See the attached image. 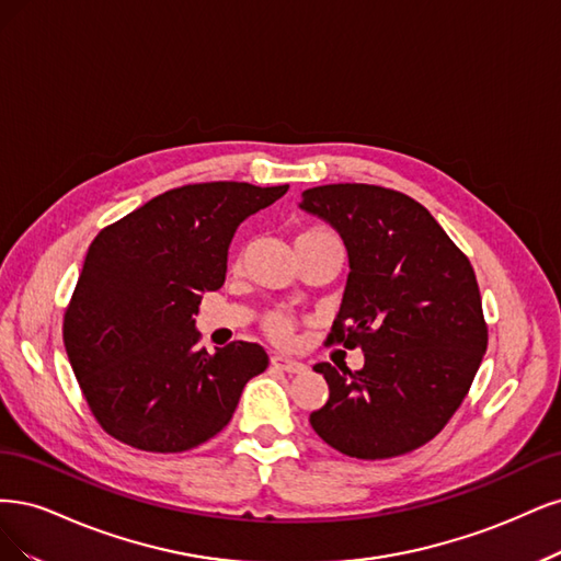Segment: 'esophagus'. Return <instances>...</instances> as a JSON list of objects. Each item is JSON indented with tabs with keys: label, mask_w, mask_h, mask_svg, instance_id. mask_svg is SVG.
<instances>
[{
	"label": "esophagus",
	"mask_w": 561,
	"mask_h": 561,
	"mask_svg": "<svg viewBox=\"0 0 561 561\" xmlns=\"http://www.w3.org/2000/svg\"><path fill=\"white\" fill-rule=\"evenodd\" d=\"M270 364H273L279 370H284V373H305V368H307L305 364H300V360L282 356V354H275L273 358H270Z\"/></svg>",
	"instance_id": "34e87169"
}]
</instances>
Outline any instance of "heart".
<instances>
[{"mask_svg": "<svg viewBox=\"0 0 561 561\" xmlns=\"http://www.w3.org/2000/svg\"><path fill=\"white\" fill-rule=\"evenodd\" d=\"M323 240H337V238L327 228H305L296 234V249L305 247V244H312V242H323ZM259 327H261L263 335L267 340H273L275 345H288L294 337V331H296V319L284 310H267L261 314Z\"/></svg>", "mask_w": 561, "mask_h": 561, "instance_id": "heart-1", "label": "heart"}]
</instances>
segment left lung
<instances>
[{
	"mask_svg": "<svg viewBox=\"0 0 561 561\" xmlns=\"http://www.w3.org/2000/svg\"><path fill=\"white\" fill-rule=\"evenodd\" d=\"M300 207L327 219L350 254L327 345L366 354L356 373L314 366L329 401L310 424L347 457L408 455L445 428L486 352L473 265L426 207L393 188L314 186Z\"/></svg>",
	"mask_w": 561,
	"mask_h": 561,
	"instance_id": "obj_1",
	"label": "left lung"
}]
</instances>
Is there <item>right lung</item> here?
<instances>
[{
    "mask_svg": "<svg viewBox=\"0 0 561 561\" xmlns=\"http://www.w3.org/2000/svg\"><path fill=\"white\" fill-rule=\"evenodd\" d=\"M284 186L186 184L98 232L65 310L62 340L83 399L112 438L144 451H186L232 417L267 368L256 342L197 350V305L226 279L234 230Z\"/></svg>",
    "mask_w": 561,
    "mask_h": 561,
    "instance_id": "add662e5",
    "label": "right lung"
}]
</instances>
